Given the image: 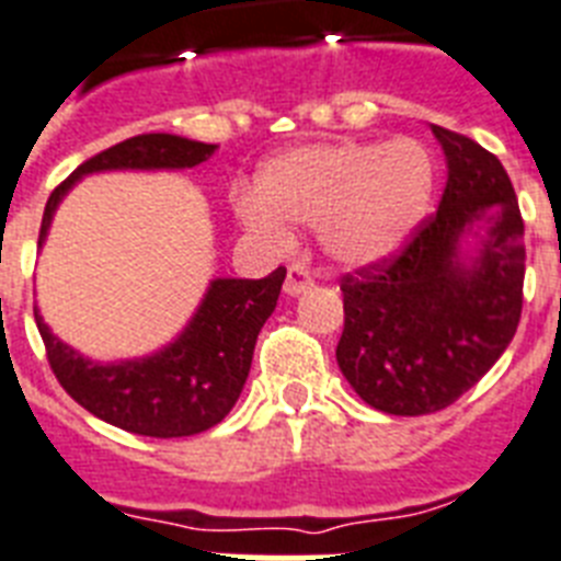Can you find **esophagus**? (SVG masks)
Instances as JSON below:
<instances>
[{
  "label": "esophagus",
  "instance_id": "1",
  "mask_svg": "<svg viewBox=\"0 0 561 561\" xmlns=\"http://www.w3.org/2000/svg\"><path fill=\"white\" fill-rule=\"evenodd\" d=\"M313 285V276L311 271L305 265H290L288 267V276H285V294L288 296H296L302 294V290H308Z\"/></svg>",
  "mask_w": 561,
  "mask_h": 561
}]
</instances>
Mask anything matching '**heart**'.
Returning a JSON list of instances; mask_svg holds the SVG:
<instances>
[{"instance_id": "obj_1", "label": "heart", "mask_w": 561, "mask_h": 561, "mask_svg": "<svg viewBox=\"0 0 561 561\" xmlns=\"http://www.w3.org/2000/svg\"><path fill=\"white\" fill-rule=\"evenodd\" d=\"M244 198L241 221L271 244L288 221L320 225L322 248L343 265H371L407 244L432 195L430 152L417 140L325 144L271 161Z\"/></svg>"}]
</instances>
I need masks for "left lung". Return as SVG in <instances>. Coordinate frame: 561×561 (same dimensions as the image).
Masks as SVG:
<instances>
[{
	"label": "left lung",
	"mask_w": 561,
	"mask_h": 561,
	"mask_svg": "<svg viewBox=\"0 0 561 561\" xmlns=\"http://www.w3.org/2000/svg\"><path fill=\"white\" fill-rule=\"evenodd\" d=\"M432 131L449 167L438 209L391 256L340 279V371L368 407L409 417L440 412L493 368L525 296V221L502 161L467 135ZM484 220L491 236L463 268L457 244Z\"/></svg>",
	"instance_id": "left-lung-1"
}]
</instances>
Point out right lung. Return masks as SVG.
I'll list each match as a JSON object with an SVG mask.
<instances>
[{
	"mask_svg": "<svg viewBox=\"0 0 561 561\" xmlns=\"http://www.w3.org/2000/svg\"><path fill=\"white\" fill-rule=\"evenodd\" d=\"M213 144L178 135H135L103 149L51 193L43 213V244L59 198L80 175L100 170H184L207 161ZM285 267L265 279H216L190 328L170 348L135 363L98 366L83 359L48 331L34 311L45 357L59 386L100 421L147 438H184L207 432L227 417L248 380L256 336L276 308Z\"/></svg>",
	"mask_w": 561,
	"mask_h": 561,
	"instance_id": "right-lung-1",
	"label": "right lung"
}]
</instances>
